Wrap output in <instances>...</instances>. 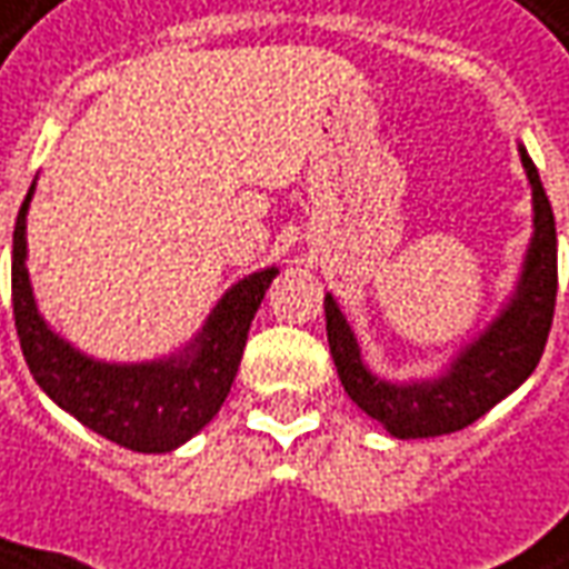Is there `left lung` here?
Here are the masks:
<instances>
[{"label":"left lung","instance_id":"8db88e82","mask_svg":"<svg viewBox=\"0 0 569 569\" xmlns=\"http://www.w3.org/2000/svg\"><path fill=\"white\" fill-rule=\"evenodd\" d=\"M520 158L532 183V208H536V220H532L536 233L529 242L520 286L511 305L473 346L461 351V358L451 365L446 377L432 382H411V386L377 380L361 365L358 342L342 311L336 308L333 296L323 299L327 339H330L339 380L351 401L365 415L380 420L398 439H430L470 427L489 408H496L501 398L511 396L542 358L548 330L555 320V299H558V233H555L551 202L545 196L539 171L527 149H520Z\"/></svg>","mask_w":569,"mask_h":569}]
</instances>
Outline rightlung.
<instances>
[{"label":"right lung","instance_id":"add662e5","mask_svg":"<svg viewBox=\"0 0 569 569\" xmlns=\"http://www.w3.org/2000/svg\"><path fill=\"white\" fill-rule=\"evenodd\" d=\"M30 196L33 187L14 220L11 308L33 380L83 427L130 451L161 455L183 446L220 411L242 361L254 311L280 270L268 268L236 283L187 355L152 365H102L58 339L37 315L24 264Z\"/></svg>","mask_w":569,"mask_h":569}]
</instances>
